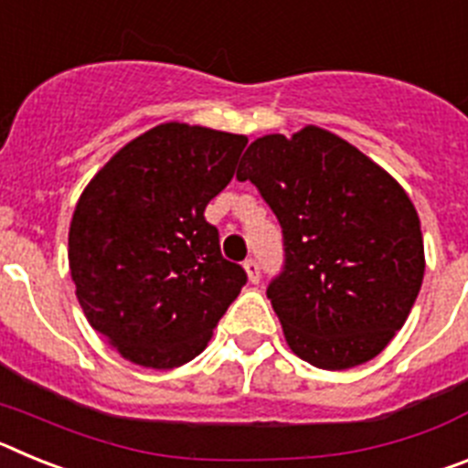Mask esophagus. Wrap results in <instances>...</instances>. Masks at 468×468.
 <instances>
[{
  "mask_svg": "<svg viewBox=\"0 0 468 468\" xmlns=\"http://www.w3.org/2000/svg\"><path fill=\"white\" fill-rule=\"evenodd\" d=\"M243 270H246L248 281H250V283H258V281H260V264L255 262V260H246V262H243Z\"/></svg>",
  "mask_w": 468,
  "mask_h": 468,
  "instance_id": "esophagus-1",
  "label": "esophagus"
}]
</instances>
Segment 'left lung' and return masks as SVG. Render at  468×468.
Returning <instances> with one entry per match:
<instances>
[{"label":"left lung","mask_w":468,"mask_h":468,"mask_svg":"<svg viewBox=\"0 0 468 468\" xmlns=\"http://www.w3.org/2000/svg\"><path fill=\"white\" fill-rule=\"evenodd\" d=\"M237 177L260 189L283 229L285 264L267 297L292 354L324 370L382 354L410 316L427 264L405 189L318 126L250 143Z\"/></svg>","instance_id":"1"}]
</instances>
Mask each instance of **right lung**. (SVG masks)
<instances>
[{
  "label": "right lung",
  "mask_w": 468,
  "mask_h": 468,
  "mask_svg": "<svg viewBox=\"0 0 468 468\" xmlns=\"http://www.w3.org/2000/svg\"><path fill=\"white\" fill-rule=\"evenodd\" d=\"M246 135L166 122L123 144L81 192L68 260L84 316L126 361L171 370L206 349L246 271L204 210Z\"/></svg>",
  "instance_id": "right-lung-1"
}]
</instances>
